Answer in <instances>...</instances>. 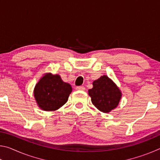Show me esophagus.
<instances>
[{
	"mask_svg": "<svg viewBox=\"0 0 160 160\" xmlns=\"http://www.w3.org/2000/svg\"><path fill=\"white\" fill-rule=\"evenodd\" d=\"M85 90V88L83 86H78L76 87V90H82L84 91Z\"/></svg>",
	"mask_w": 160,
	"mask_h": 160,
	"instance_id": "34e87169",
	"label": "esophagus"
}]
</instances>
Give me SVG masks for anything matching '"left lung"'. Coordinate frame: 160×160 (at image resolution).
Wrapping results in <instances>:
<instances>
[{
	"label": "left lung",
	"mask_w": 160,
	"mask_h": 160,
	"mask_svg": "<svg viewBox=\"0 0 160 160\" xmlns=\"http://www.w3.org/2000/svg\"><path fill=\"white\" fill-rule=\"evenodd\" d=\"M92 85L88 94L93 105L100 112L109 113L117 107L122 93L112 79L107 75H102L94 81Z\"/></svg>",
	"instance_id": "left-lung-1"
}]
</instances>
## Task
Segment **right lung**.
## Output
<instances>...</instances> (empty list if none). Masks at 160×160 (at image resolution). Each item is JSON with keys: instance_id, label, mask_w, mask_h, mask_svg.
Returning a JSON list of instances; mask_svg holds the SVG:
<instances>
[{"instance_id": "1", "label": "right lung", "mask_w": 160, "mask_h": 160, "mask_svg": "<svg viewBox=\"0 0 160 160\" xmlns=\"http://www.w3.org/2000/svg\"><path fill=\"white\" fill-rule=\"evenodd\" d=\"M71 92V85L63 82L60 75L48 72L44 74L36 84L34 96L40 109L51 112L66 104Z\"/></svg>"}]
</instances>
